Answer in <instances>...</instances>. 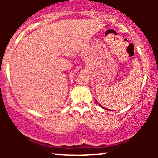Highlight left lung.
Segmentation results:
<instances>
[{
	"instance_id": "1",
	"label": "left lung",
	"mask_w": 158,
	"mask_h": 158,
	"mask_svg": "<svg viewBox=\"0 0 158 158\" xmlns=\"http://www.w3.org/2000/svg\"><path fill=\"white\" fill-rule=\"evenodd\" d=\"M96 102H97V101H96ZM97 103H98V102H97ZM98 104H99V103H98ZM99 106H100V107H101V108H104V109H106V110H108V108H103V107H102V106H100V105H99Z\"/></svg>"
}]
</instances>
